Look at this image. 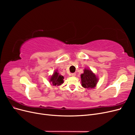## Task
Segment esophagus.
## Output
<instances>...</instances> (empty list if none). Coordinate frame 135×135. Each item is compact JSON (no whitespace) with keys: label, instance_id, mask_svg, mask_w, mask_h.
<instances>
[{"label":"esophagus","instance_id":"obj_1","mask_svg":"<svg viewBox=\"0 0 135 135\" xmlns=\"http://www.w3.org/2000/svg\"><path fill=\"white\" fill-rule=\"evenodd\" d=\"M71 75L72 76H75L76 75V74H75V73H71Z\"/></svg>","mask_w":135,"mask_h":135}]
</instances>
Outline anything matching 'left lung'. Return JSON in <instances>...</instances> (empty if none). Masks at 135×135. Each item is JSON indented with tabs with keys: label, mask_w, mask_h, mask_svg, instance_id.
<instances>
[{
	"label": "left lung",
	"mask_w": 135,
	"mask_h": 135,
	"mask_svg": "<svg viewBox=\"0 0 135 135\" xmlns=\"http://www.w3.org/2000/svg\"><path fill=\"white\" fill-rule=\"evenodd\" d=\"M81 85L85 88H95L97 83L96 75L88 69H84V73L81 75Z\"/></svg>",
	"instance_id": "left-lung-1"
}]
</instances>
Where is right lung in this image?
Segmentation results:
<instances>
[{"label": "right lung", "instance_id": "1", "mask_svg": "<svg viewBox=\"0 0 135 135\" xmlns=\"http://www.w3.org/2000/svg\"><path fill=\"white\" fill-rule=\"evenodd\" d=\"M64 76L59 74L57 71H56L53 75L51 76L50 81L53 85H60L64 83Z\"/></svg>", "mask_w": 135, "mask_h": 135}]
</instances>
